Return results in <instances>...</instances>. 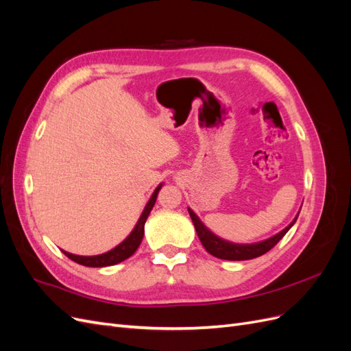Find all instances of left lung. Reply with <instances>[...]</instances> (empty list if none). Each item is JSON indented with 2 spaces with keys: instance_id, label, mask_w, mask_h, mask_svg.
Here are the masks:
<instances>
[{
  "instance_id": "obj_1",
  "label": "left lung",
  "mask_w": 351,
  "mask_h": 351,
  "mask_svg": "<svg viewBox=\"0 0 351 351\" xmlns=\"http://www.w3.org/2000/svg\"><path fill=\"white\" fill-rule=\"evenodd\" d=\"M189 214L195 224L199 240L202 241V244H204L206 252L210 253L212 256L219 258V259H226V261H247V259L262 256V254L269 252L275 246V244H277L287 234V231H289L294 226L297 217H299L297 215L289 227H285L282 231L278 232V234H275L274 237H271L268 240L253 243V244H236V243H230V241L222 240V239L217 237L214 232H210L204 224H202V221L197 218V215L190 208H189Z\"/></svg>"
}]
</instances>
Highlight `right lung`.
Wrapping results in <instances>:
<instances>
[{
	"mask_svg": "<svg viewBox=\"0 0 351 351\" xmlns=\"http://www.w3.org/2000/svg\"><path fill=\"white\" fill-rule=\"evenodd\" d=\"M161 187H162V184H159L155 189L154 195L151 196L149 202H147V205L145 206L139 221H137L136 227L130 232V236L127 237L123 243H120L119 246L114 247L112 250H110L107 253H102V254H97V256H79V254H73V253H69V252H64V250H62V252H64V254L69 259L74 261L76 263L84 265V267H92V268L111 267V265L120 263V262L125 261L127 258H130L132 254L137 250V247H139V244L142 243V239H143V234H145V222L147 219V215L151 214V210H152L155 202H156L158 192L161 190Z\"/></svg>",
	"mask_w": 351,
	"mask_h": 351,
	"instance_id": "right-lung-1",
	"label": "right lung"
}]
</instances>
